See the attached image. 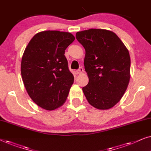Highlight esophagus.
Instances as JSON below:
<instances>
[{"mask_svg":"<svg viewBox=\"0 0 151 151\" xmlns=\"http://www.w3.org/2000/svg\"><path fill=\"white\" fill-rule=\"evenodd\" d=\"M76 72H77V74H81L82 73H83V69L82 68H80L79 70H77V71H76Z\"/></svg>","mask_w":151,"mask_h":151,"instance_id":"esophagus-1","label":"esophagus"}]
</instances>
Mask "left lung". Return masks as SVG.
Returning <instances> with one entry per match:
<instances>
[{"instance_id":"obj_1","label":"left lung","mask_w":151,"mask_h":151,"mask_svg":"<svg viewBox=\"0 0 151 151\" xmlns=\"http://www.w3.org/2000/svg\"><path fill=\"white\" fill-rule=\"evenodd\" d=\"M76 38L86 50L84 66L89 82L82 90L86 99L96 109H110L120 101L129 83V52L110 30H83L77 32Z\"/></svg>"}]
</instances>
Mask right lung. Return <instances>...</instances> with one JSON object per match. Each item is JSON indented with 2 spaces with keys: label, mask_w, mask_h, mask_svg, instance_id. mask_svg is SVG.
Instances as JSON below:
<instances>
[{
  "label": "right lung",
  "mask_w": 151,
  "mask_h": 151,
  "mask_svg": "<svg viewBox=\"0 0 151 151\" xmlns=\"http://www.w3.org/2000/svg\"><path fill=\"white\" fill-rule=\"evenodd\" d=\"M74 39L70 32H41L24 51L21 66L24 86L32 101L43 109L55 110L66 101L74 76L64 55Z\"/></svg>",
  "instance_id": "add662e5"
}]
</instances>
